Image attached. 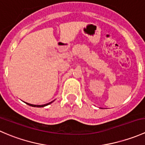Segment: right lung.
I'll return each instance as SVG.
<instances>
[{
	"instance_id": "obj_1",
	"label": "right lung",
	"mask_w": 145,
	"mask_h": 145,
	"mask_svg": "<svg viewBox=\"0 0 145 145\" xmlns=\"http://www.w3.org/2000/svg\"><path fill=\"white\" fill-rule=\"evenodd\" d=\"M52 102H53V101H52ZM52 102H49V103H48V104H45V105H31V104H29V103H27V102H26V104H27V105H29V106H34V107H43V106H47V105H50V104H51V103H52Z\"/></svg>"
}]
</instances>
